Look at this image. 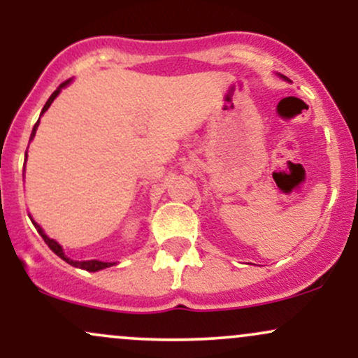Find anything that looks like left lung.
I'll return each mask as SVG.
<instances>
[{"label":"left lung","mask_w":358,"mask_h":358,"mask_svg":"<svg viewBox=\"0 0 358 358\" xmlns=\"http://www.w3.org/2000/svg\"><path fill=\"white\" fill-rule=\"evenodd\" d=\"M285 79H286V77H285Z\"/></svg>","instance_id":"1"}]
</instances>
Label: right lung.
Instances as JSON below:
<instances>
[{
  "instance_id": "right-lung-1",
  "label": "right lung",
  "mask_w": 358,
  "mask_h": 358,
  "mask_svg": "<svg viewBox=\"0 0 358 358\" xmlns=\"http://www.w3.org/2000/svg\"><path fill=\"white\" fill-rule=\"evenodd\" d=\"M67 84H69V80H67V82H64V84H60V87L57 89L55 92H53L50 97H48L47 104H45V106H43V109H42V114H43L45 110H47L48 108H50V104L53 102V99H55V97L59 96L60 89H62V87H65V85H67ZM38 122H40V121H36V124L34 126V131H31V136H30V139H34L35 133H36V127H38ZM31 222H34V220H31ZM34 225H35L36 231H38L40 236L43 237L45 244H47L48 248H50V249L53 250V252H55L57 256H59L60 259H64L65 262H69V264L73 266V268H80V269H85V271H90V273H94V271H101V269H104V268H109V266H113V262H102V261H72V259H69L67 256H65L64 250H62V245L59 244V242H55L53 239H50V237H47V234H45V232L42 231V227H40L38 224H35V222H34Z\"/></svg>"
}]
</instances>
